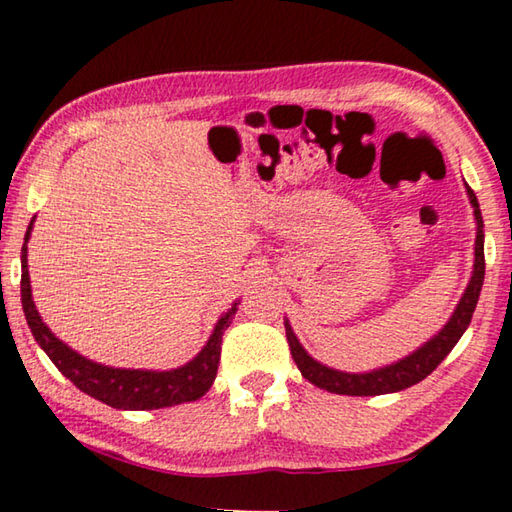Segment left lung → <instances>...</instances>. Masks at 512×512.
<instances>
[{"mask_svg":"<svg viewBox=\"0 0 512 512\" xmlns=\"http://www.w3.org/2000/svg\"><path fill=\"white\" fill-rule=\"evenodd\" d=\"M465 192H467V198H470V205L474 207V223H476L474 266H472L470 282H467L461 300H458V305L454 307L447 323L438 329V334H433L431 339L424 341L418 350H413L411 354H406V357L397 359L395 363H388V366L366 370V372H345V370L329 368L325 363H320L311 357V354L302 348V343L298 341V336L293 332L289 320H284L291 357L296 361L302 377L329 393L370 397V395L404 391V388H409L413 384H420L424 377L431 375V372L438 368V363L452 352L458 339L465 334V329L470 327V320L476 309V302H479V293H481L483 275H485L483 216L479 210V201H476V196L467 183H465Z\"/></svg>","mask_w":512,"mask_h":512,"instance_id":"1","label":"left lung"}]
</instances>
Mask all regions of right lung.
Masks as SVG:
<instances>
[{
	"label": "right lung",
	"instance_id": "1",
	"mask_svg": "<svg viewBox=\"0 0 512 512\" xmlns=\"http://www.w3.org/2000/svg\"><path fill=\"white\" fill-rule=\"evenodd\" d=\"M33 216L29 223L27 235H24L22 246V309L27 316L29 329L33 339L38 341L47 357L54 361V366L63 372V375L79 388V391L88 393L94 400L112 406V409L121 411H153L164 409V406H176L185 402H196L210 391L216 370H219L221 359V343L223 332L230 327L232 316L237 314L239 300L232 302L228 311H223L216 320L210 339L196 354L192 361L183 363V366L171 370H144V368H112L103 366V363L92 361L83 357L76 350L69 348L51 329L42 323V316L38 314L36 302L31 296V277H29V262H27V244L33 230Z\"/></svg>",
	"mask_w": 512,
	"mask_h": 512
}]
</instances>
